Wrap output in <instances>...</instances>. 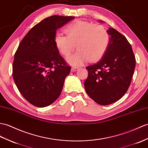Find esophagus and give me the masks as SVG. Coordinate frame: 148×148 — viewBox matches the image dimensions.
Wrapping results in <instances>:
<instances>
[{
	"label": "esophagus",
	"mask_w": 148,
	"mask_h": 148,
	"mask_svg": "<svg viewBox=\"0 0 148 148\" xmlns=\"http://www.w3.org/2000/svg\"><path fill=\"white\" fill-rule=\"evenodd\" d=\"M78 69H79L78 67H73L71 68V71H72V72H75V71H77Z\"/></svg>",
	"instance_id": "1"
}]
</instances>
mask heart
Masks as SVG:
<instances>
[{
	"label": "heart",
	"instance_id": "1",
	"mask_svg": "<svg viewBox=\"0 0 148 148\" xmlns=\"http://www.w3.org/2000/svg\"><path fill=\"white\" fill-rule=\"evenodd\" d=\"M67 35L57 32L54 43L60 53L67 56L75 48L76 52L67 58V62L74 66H81L88 59L95 62L105 53L109 44V35L105 27L82 20L75 21L66 28Z\"/></svg>",
	"mask_w": 148,
	"mask_h": 148
}]
</instances>
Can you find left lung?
I'll return each mask as SVG.
<instances>
[{
	"instance_id": "8db88e82",
	"label": "left lung",
	"mask_w": 148,
	"mask_h": 148,
	"mask_svg": "<svg viewBox=\"0 0 148 148\" xmlns=\"http://www.w3.org/2000/svg\"><path fill=\"white\" fill-rule=\"evenodd\" d=\"M106 32L108 49L101 60L86 67L88 76L84 82L89 97L101 105L112 104L125 95L136 67L134 54L126 38L112 27Z\"/></svg>"
}]
</instances>
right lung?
<instances>
[{
  "label": "right lung",
  "mask_w": 148,
  "mask_h": 148,
  "mask_svg": "<svg viewBox=\"0 0 148 148\" xmlns=\"http://www.w3.org/2000/svg\"><path fill=\"white\" fill-rule=\"evenodd\" d=\"M74 19L51 16L31 29L14 55L12 76L21 94L31 104L45 107L59 97L71 67L54 43L57 30Z\"/></svg>",
  "instance_id": "obj_1"
}]
</instances>
